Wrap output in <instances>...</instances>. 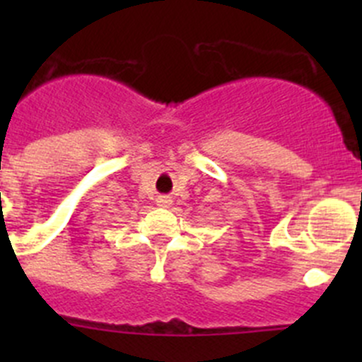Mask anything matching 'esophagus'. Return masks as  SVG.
<instances>
[{
	"label": "esophagus",
	"instance_id": "1",
	"mask_svg": "<svg viewBox=\"0 0 362 362\" xmlns=\"http://www.w3.org/2000/svg\"><path fill=\"white\" fill-rule=\"evenodd\" d=\"M171 203H173V199L170 196H158V199H156V204L160 208H170Z\"/></svg>",
	"mask_w": 362,
	"mask_h": 362
}]
</instances>
